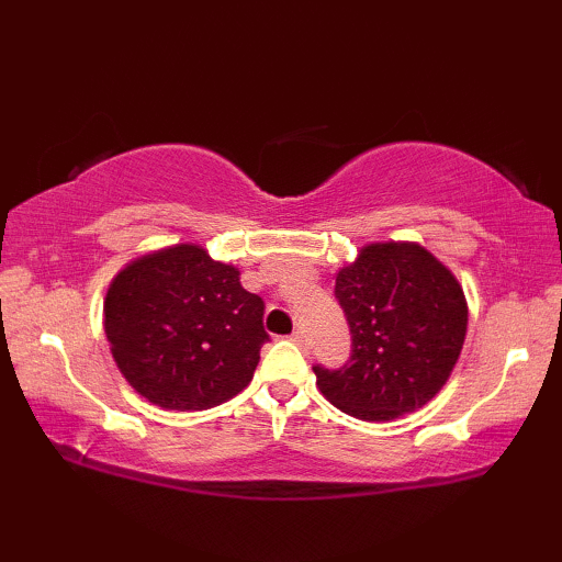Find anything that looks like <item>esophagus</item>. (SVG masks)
Listing matches in <instances>:
<instances>
[{
  "instance_id": "34e87169",
  "label": "esophagus",
  "mask_w": 562,
  "mask_h": 562,
  "mask_svg": "<svg viewBox=\"0 0 562 562\" xmlns=\"http://www.w3.org/2000/svg\"><path fill=\"white\" fill-rule=\"evenodd\" d=\"M290 339H292L294 345H297V347H307V339H304L302 331H292V337H290Z\"/></svg>"
}]
</instances>
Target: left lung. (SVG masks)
Instances as JSON below:
<instances>
[{
	"mask_svg": "<svg viewBox=\"0 0 562 562\" xmlns=\"http://www.w3.org/2000/svg\"><path fill=\"white\" fill-rule=\"evenodd\" d=\"M351 359L315 367L329 404L361 422H394L441 392L461 357L469 304L446 265L408 240L369 243L337 272Z\"/></svg>",
	"mask_w": 562,
	"mask_h": 562,
	"instance_id": "1",
	"label": "left lung"
}]
</instances>
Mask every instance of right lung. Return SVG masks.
Listing matches in <instances>:
<instances>
[{"label": "right lung", "mask_w": 562, "mask_h": 562, "mask_svg": "<svg viewBox=\"0 0 562 562\" xmlns=\"http://www.w3.org/2000/svg\"><path fill=\"white\" fill-rule=\"evenodd\" d=\"M265 302L235 265L178 243L131 260L103 300V331L123 379L173 412H203L252 382Z\"/></svg>", "instance_id": "right-lung-1"}]
</instances>
